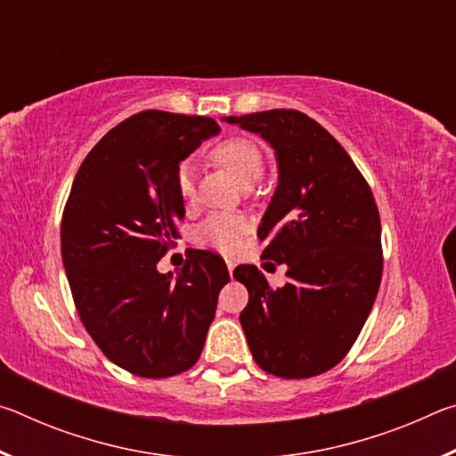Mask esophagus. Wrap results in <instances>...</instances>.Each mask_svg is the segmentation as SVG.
Returning <instances> with one entry per match:
<instances>
[{
  "label": "esophagus",
  "instance_id": "34e87169",
  "mask_svg": "<svg viewBox=\"0 0 456 456\" xmlns=\"http://www.w3.org/2000/svg\"><path fill=\"white\" fill-rule=\"evenodd\" d=\"M225 264H227V269H229V275H233V269H235V264H233V261L227 259Z\"/></svg>",
  "mask_w": 456,
  "mask_h": 456
}]
</instances>
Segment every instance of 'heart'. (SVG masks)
Listing matches in <instances>:
<instances>
[{
    "instance_id": "1",
    "label": "heart",
    "mask_w": 456,
    "mask_h": 456,
    "mask_svg": "<svg viewBox=\"0 0 456 456\" xmlns=\"http://www.w3.org/2000/svg\"><path fill=\"white\" fill-rule=\"evenodd\" d=\"M213 160L223 168H227L231 176L241 184L243 189H249L256 184L265 168V157L261 146L251 138L233 136L219 142L211 152ZM176 191L183 200H192L197 192L195 184V165L191 160H183L176 168ZM245 233V221L241 217L227 213L209 215L203 223H199L192 231V239L197 245L211 247L219 251H235L241 245Z\"/></svg>"
}]
</instances>
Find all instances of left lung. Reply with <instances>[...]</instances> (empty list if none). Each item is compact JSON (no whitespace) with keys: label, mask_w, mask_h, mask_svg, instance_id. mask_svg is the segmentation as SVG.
I'll use <instances>...</instances> for the list:
<instances>
[{"label":"left lung","mask_w":456,"mask_h":456,"mask_svg":"<svg viewBox=\"0 0 456 456\" xmlns=\"http://www.w3.org/2000/svg\"><path fill=\"white\" fill-rule=\"evenodd\" d=\"M272 144L277 189L257 235L288 265L272 288L256 265L233 277L249 291L239 315L257 366L310 378L342 360L364 328L382 280V227L372 191L350 154L314 118L275 110L223 118Z\"/></svg>","instance_id":"obj_1"}]
</instances>
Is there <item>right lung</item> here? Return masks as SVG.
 <instances>
[{
  "instance_id": "add662e5",
  "label": "right lung",
  "mask_w": 456,
  "mask_h": 456,
  "mask_svg": "<svg viewBox=\"0 0 456 456\" xmlns=\"http://www.w3.org/2000/svg\"><path fill=\"white\" fill-rule=\"evenodd\" d=\"M219 133L207 117L144 110L100 138L78 168L61 217V261L76 310L104 356L142 378L189 370L203 352L225 261L192 249L159 273L179 237L176 168Z\"/></svg>"
}]
</instances>
